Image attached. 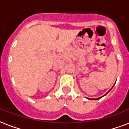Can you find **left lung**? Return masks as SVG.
Listing matches in <instances>:
<instances>
[{"label":"left lung","instance_id":"left-lung-1","mask_svg":"<svg viewBox=\"0 0 129 129\" xmlns=\"http://www.w3.org/2000/svg\"><path fill=\"white\" fill-rule=\"evenodd\" d=\"M113 86H112V87H113ZM112 88H111V89H112ZM111 89H110V90H109V91H108V92H107V93H106V94H104V96H105V95H106V94H108V92H110V90H111ZM102 97H100V98H93V99H91V98H88V99H90V100H98V99H100V98H102Z\"/></svg>","mask_w":129,"mask_h":129}]
</instances>
